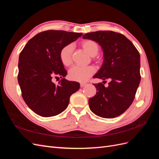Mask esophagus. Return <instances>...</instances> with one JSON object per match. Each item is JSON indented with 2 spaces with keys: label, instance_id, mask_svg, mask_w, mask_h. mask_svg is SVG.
Returning a JSON list of instances; mask_svg holds the SVG:
<instances>
[{
  "label": "esophagus",
  "instance_id": "esophagus-1",
  "mask_svg": "<svg viewBox=\"0 0 159 159\" xmlns=\"http://www.w3.org/2000/svg\"><path fill=\"white\" fill-rule=\"evenodd\" d=\"M85 85H86L85 83H80V87L81 88H84Z\"/></svg>",
  "mask_w": 159,
  "mask_h": 159
}]
</instances>
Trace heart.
I'll list each match as a JSON object with an SVG mask.
<instances>
[{
	"mask_svg": "<svg viewBox=\"0 0 159 159\" xmlns=\"http://www.w3.org/2000/svg\"><path fill=\"white\" fill-rule=\"evenodd\" d=\"M81 46L83 49L91 56L94 57L98 54L99 47L96 42L92 40H85L81 42ZM73 48L71 45H67L62 48L60 52V61L65 66H69L71 63V54ZM95 72L92 66H75L69 70L68 77L73 81L84 82L87 81Z\"/></svg>",
	"mask_w": 159,
	"mask_h": 159,
	"instance_id": "obj_1",
	"label": "heart"
}]
</instances>
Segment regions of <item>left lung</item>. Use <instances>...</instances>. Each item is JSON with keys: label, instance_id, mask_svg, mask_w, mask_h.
Here are the masks:
<instances>
[{"label": "left lung", "instance_id": "obj_1", "mask_svg": "<svg viewBox=\"0 0 159 159\" xmlns=\"http://www.w3.org/2000/svg\"><path fill=\"white\" fill-rule=\"evenodd\" d=\"M83 38L98 42L103 52L102 66L93 78L111 79L107 88L93 84L97 93L89 99V108L101 117H118L132 104L140 84L139 53L128 38L113 31L89 32Z\"/></svg>", "mask_w": 159, "mask_h": 159}]
</instances>
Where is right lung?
Segmentation results:
<instances>
[{
    "label": "right lung",
    "instance_id": "obj_1",
    "mask_svg": "<svg viewBox=\"0 0 159 159\" xmlns=\"http://www.w3.org/2000/svg\"><path fill=\"white\" fill-rule=\"evenodd\" d=\"M82 34L63 30L38 33L28 42L19 56L18 81L22 98L34 112L52 117L68 107L70 96L80 86L66 80L67 71L60 59L62 48L76 40ZM54 76L62 79L57 84Z\"/></svg>",
    "mask_w": 159,
    "mask_h": 159
}]
</instances>
